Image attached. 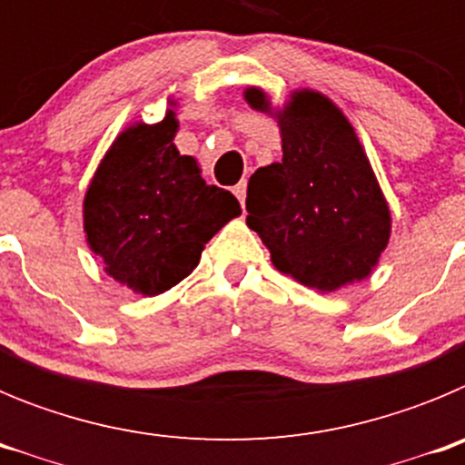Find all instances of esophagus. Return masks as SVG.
Instances as JSON below:
<instances>
[{"mask_svg": "<svg viewBox=\"0 0 465 465\" xmlns=\"http://www.w3.org/2000/svg\"><path fill=\"white\" fill-rule=\"evenodd\" d=\"M232 193L237 195V200H240V204L244 207V200H246V182H240L235 188H232Z\"/></svg>", "mask_w": 465, "mask_h": 465, "instance_id": "34e87169", "label": "esophagus"}]
</instances>
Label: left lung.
I'll return each instance as SVG.
<instances>
[{
	"label": "left lung",
	"mask_w": 465,
	"mask_h": 465,
	"mask_svg": "<svg viewBox=\"0 0 465 465\" xmlns=\"http://www.w3.org/2000/svg\"><path fill=\"white\" fill-rule=\"evenodd\" d=\"M244 100L270 114L268 94ZM282 163L258 167L246 188V225L274 268L331 293L365 279L391 235V212L351 123L316 90H298L274 111Z\"/></svg>",
	"instance_id": "8db88e82"
}]
</instances>
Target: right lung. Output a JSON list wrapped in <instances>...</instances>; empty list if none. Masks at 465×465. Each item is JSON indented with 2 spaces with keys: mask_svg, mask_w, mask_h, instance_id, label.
<instances>
[{
  "mask_svg": "<svg viewBox=\"0 0 465 465\" xmlns=\"http://www.w3.org/2000/svg\"><path fill=\"white\" fill-rule=\"evenodd\" d=\"M174 111L134 123L111 143L84 200V230L109 277L158 295L197 268L203 249L242 209L232 193L207 186L197 160L174 146Z\"/></svg>",
  "mask_w": 465,
  "mask_h": 465,
  "instance_id": "1",
  "label": "right lung"
}]
</instances>
